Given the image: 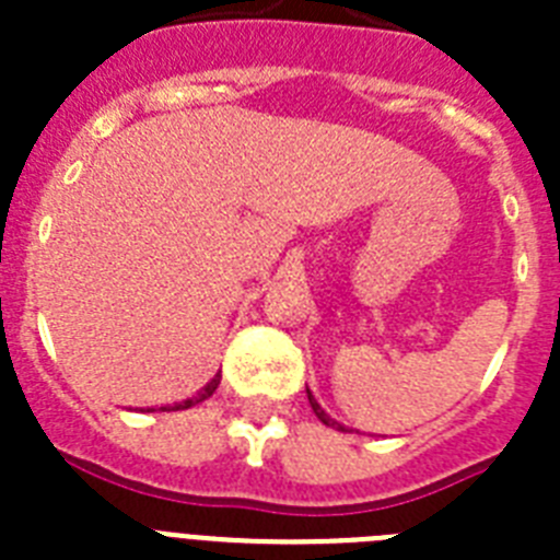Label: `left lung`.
Here are the masks:
<instances>
[{"instance_id":"left-lung-1","label":"left lung","mask_w":560,"mask_h":560,"mask_svg":"<svg viewBox=\"0 0 560 560\" xmlns=\"http://www.w3.org/2000/svg\"><path fill=\"white\" fill-rule=\"evenodd\" d=\"M307 400H311V407H314L316 418H319V421H323V424L334 427V430H346V427H342L340 421H337V418H331V416H328V412H325V409L319 407V404H316V398H314V395H311V389H307Z\"/></svg>"}]
</instances>
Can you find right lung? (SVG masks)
Instances as JSON below:
<instances>
[{
	"instance_id": "add662e5",
	"label": "right lung",
	"mask_w": 560,
	"mask_h": 560,
	"mask_svg": "<svg viewBox=\"0 0 560 560\" xmlns=\"http://www.w3.org/2000/svg\"><path fill=\"white\" fill-rule=\"evenodd\" d=\"M218 383H220V374H214V377H211V381L206 383V386H202L197 395H191V398H186V400H179V404H168V407H160V409H162V412H177V409L194 407V404H200V400L211 398V395H214V389H218ZM148 412H153V409H148Z\"/></svg>"
}]
</instances>
